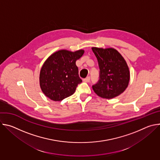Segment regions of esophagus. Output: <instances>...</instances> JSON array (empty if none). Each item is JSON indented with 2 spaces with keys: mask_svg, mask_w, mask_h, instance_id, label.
I'll return each instance as SVG.
<instances>
[{
  "mask_svg": "<svg viewBox=\"0 0 160 160\" xmlns=\"http://www.w3.org/2000/svg\"><path fill=\"white\" fill-rule=\"evenodd\" d=\"M90 80V77H87V78L83 79V82H89Z\"/></svg>",
  "mask_w": 160,
  "mask_h": 160,
  "instance_id": "1",
  "label": "esophagus"
}]
</instances>
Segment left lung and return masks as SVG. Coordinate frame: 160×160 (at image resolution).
Masks as SVG:
<instances>
[{"mask_svg":"<svg viewBox=\"0 0 160 160\" xmlns=\"http://www.w3.org/2000/svg\"><path fill=\"white\" fill-rule=\"evenodd\" d=\"M100 69L99 80L92 85L94 92L106 99H112L123 93L128 87L130 72L123 56L113 48H92Z\"/></svg>","mask_w":160,"mask_h":160,"instance_id":"obj_1","label":"left lung"}]
</instances>
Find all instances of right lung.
Here are the masks:
<instances>
[{
    "instance_id": "add662e5",
    "label": "right lung",
    "mask_w": 160,
    "mask_h": 160,
    "mask_svg": "<svg viewBox=\"0 0 160 160\" xmlns=\"http://www.w3.org/2000/svg\"><path fill=\"white\" fill-rule=\"evenodd\" d=\"M81 49L75 52L60 50L51 55L42 66L40 86L43 93L54 101H60L73 94L82 80L78 75L76 61L83 54Z\"/></svg>"
}]
</instances>
